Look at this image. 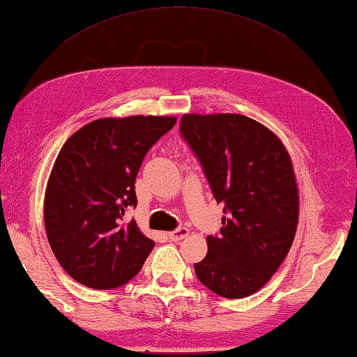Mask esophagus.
<instances>
[{"label":"esophagus","mask_w":357,"mask_h":357,"mask_svg":"<svg viewBox=\"0 0 357 357\" xmlns=\"http://www.w3.org/2000/svg\"><path fill=\"white\" fill-rule=\"evenodd\" d=\"M188 234H190V230L186 227H178V229L172 230V232H169L167 236L171 241H180V240H183L185 236H188Z\"/></svg>","instance_id":"esophagus-1"}]
</instances>
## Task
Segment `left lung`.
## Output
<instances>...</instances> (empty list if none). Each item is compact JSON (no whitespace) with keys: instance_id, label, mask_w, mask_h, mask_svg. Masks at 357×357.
Listing matches in <instances>:
<instances>
[{"instance_id":"1","label":"left lung","mask_w":357,"mask_h":357,"mask_svg":"<svg viewBox=\"0 0 357 357\" xmlns=\"http://www.w3.org/2000/svg\"><path fill=\"white\" fill-rule=\"evenodd\" d=\"M180 135L224 204L222 227L207 236L196 276L216 295L246 298L273 278L295 240L299 197L290 155L271 130L241 114H185Z\"/></svg>"}]
</instances>
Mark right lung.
<instances>
[{"instance_id": "1", "label": "right lung", "mask_w": 357, "mask_h": 357, "mask_svg": "<svg viewBox=\"0 0 357 357\" xmlns=\"http://www.w3.org/2000/svg\"><path fill=\"white\" fill-rule=\"evenodd\" d=\"M177 119L130 116L98 119L62 146L50 174L43 220L54 257L89 289L111 290L141 271L155 241L135 220V180L150 147Z\"/></svg>"}]
</instances>
